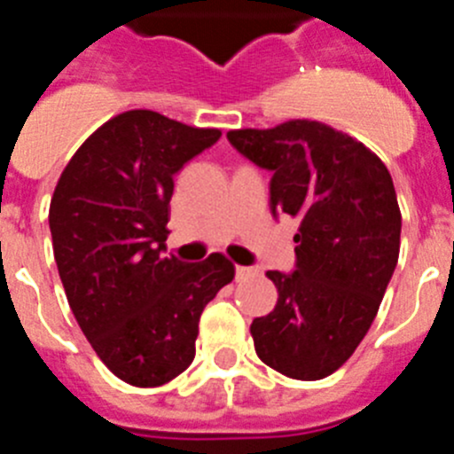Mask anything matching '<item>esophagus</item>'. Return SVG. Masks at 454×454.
<instances>
[{
  "mask_svg": "<svg viewBox=\"0 0 454 454\" xmlns=\"http://www.w3.org/2000/svg\"><path fill=\"white\" fill-rule=\"evenodd\" d=\"M254 275H259V270H256V268L236 266V279H239V282H243V279H247V277H254Z\"/></svg>",
  "mask_w": 454,
  "mask_h": 454,
  "instance_id": "esophagus-1",
  "label": "esophagus"
}]
</instances>
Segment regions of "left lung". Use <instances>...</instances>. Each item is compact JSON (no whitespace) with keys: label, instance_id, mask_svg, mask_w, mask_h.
Segmentation results:
<instances>
[{"label":"left lung","instance_id":"8db88e82","mask_svg":"<svg viewBox=\"0 0 454 454\" xmlns=\"http://www.w3.org/2000/svg\"><path fill=\"white\" fill-rule=\"evenodd\" d=\"M272 172L270 211L300 220L295 270H268L275 309L250 325L263 364L293 380L339 371L371 330L400 254L398 198L380 156L316 120L230 131Z\"/></svg>","mask_w":454,"mask_h":454}]
</instances>
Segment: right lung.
<instances>
[{
  "label": "right lung",
  "mask_w": 454,
  "mask_h": 454,
  "mask_svg": "<svg viewBox=\"0 0 454 454\" xmlns=\"http://www.w3.org/2000/svg\"><path fill=\"white\" fill-rule=\"evenodd\" d=\"M154 111L104 122L56 184L54 259L72 314L106 368L131 387H161L191 366L198 323L234 263L163 256L175 175L218 143Z\"/></svg>",
  "instance_id": "obj_1"
}]
</instances>
